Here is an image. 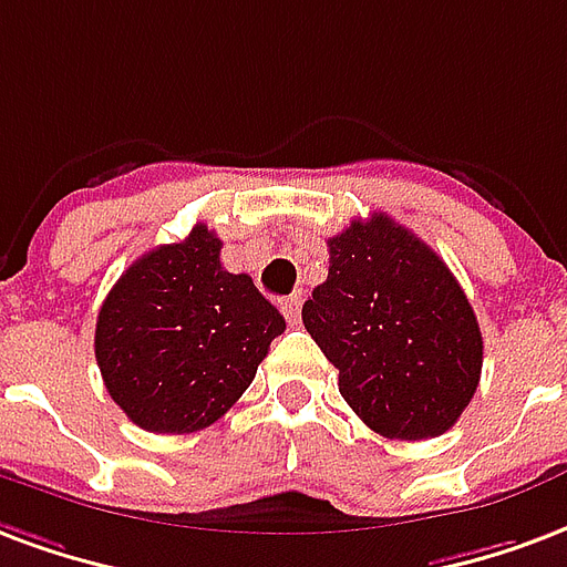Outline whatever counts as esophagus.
<instances>
[{
	"instance_id": "1",
	"label": "esophagus",
	"mask_w": 567,
	"mask_h": 567,
	"mask_svg": "<svg viewBox=\"0 0 567 567\" xmlns=\"http://www.w3.org/2000/svg\"><path fill=\"white\" fill-rule=\"evenodd\" d=\"M279 309H282V316L288 318V324H300V309H303V295L297 291V295H288L279 303Z\"/></svg>"
}]
</instances>
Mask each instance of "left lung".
<instances>
[{
  "label": "left lung",
  "mask_w": 567,
  "mask_h": 567,
  "mask_svg": "<svg viewBox=\"0 0 567 567\" xmlns=\"http://www.w3.org/2000/svg\"><path fill=\"white\" fill-rule=\"evenodd\" d=\"M330 270L303 324L339 369V393L369 430L421 442L447 433L484 367L475 309L421 237L384 213L327 240Z\"/></svg>",
  "instance_id": "obj_1"
}]
</instances>
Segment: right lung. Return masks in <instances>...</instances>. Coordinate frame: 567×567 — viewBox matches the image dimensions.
Returning a JSON list of instances; mask_svg holds the SVG:
<instances>
[{"label":"right lung","mask_w":567,"mask_h":567,"mask_svg":"<svg viewBox=\"0 0 567 567\" xmlns=\"http://www.w3.org/2000/svg\"><path fill=\"white\" fill-rule=\"evenodd\" d=\"M221 240L195 225L186 240L141 255L104 297L95 360L111 400L150 433H198L249 388L285 318L246 272L219 261Z\"/></svg>","instance_id":"1"}]
</instances>
